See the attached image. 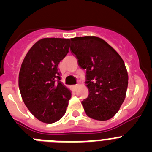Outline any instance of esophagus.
I'll use <instances>...</instances> for the list:
<instances>
[{
    "instance_id": "1",
    "label": "esophagus",
    "mask_w": 152,
    "mask_h": 152,
    "mask_svg": "<svg viewBox=\"0 0 152 152\" xmlns=\"http://www.w3.org/2000/svg\"><path fill=\"white\" fill-rule=\"evenodd\" d=\"M77 87H78V84H75V85H74V88H77Z\"/></svg>"
}]
</instances>
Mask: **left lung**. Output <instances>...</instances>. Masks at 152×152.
<instances>
[{
  "label": "left lung",
  "instance_id": "1",
  "mask_svg": "<svg viewBox=\"0 0 152 152\" xmlns=\"http://www.w3.org/2000/svg\"><path fill=\"white\" fill-rule=\"evenodd\" d=\"M71 50L87 70L88 98L81 102L87 116L100 121L113 117L126 98L128 72L121 56L102 39L72 38Z\"/></svg>",
  "mask_w": 152,
  "mask_h": 152
}]
</instances>
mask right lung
Returning <instances> with one entry per match:
<instances>
[{
    "mask_svg": "<svg viewBox=\"0 0 152 152\" xmlns=\"http://www.w3.org/2000/svg\"><path fill=\"white\" fill-rule=\"evenodd\" d=\"M70 43L69 39H42L31 47L21 64V96L31 113L42 123L61 119L72 97V91L60 81L58 68L69 52Z\"/></svg>",
    "mask_w": 152,
    "mask_h": 152,
    "instance_id": "obj_1",
    "label": "right lung"
}]
</instances>
